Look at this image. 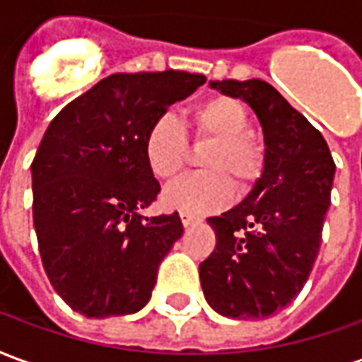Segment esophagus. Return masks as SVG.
Wrapping results in <instances>:
<instances>
[{"label": "esophagus", "instance_id": "esophagus-1", "mask_svg": "<svg viewBox=\"0 0 362 362\" xmlns=\"http://www.w3.org/2000/svg\"><path fill=\"white\" fill-rule=\"evenodd\" d=\"M180 219H182V225L184 227H189V225H196L197 219L194 217V215H189V213L186 211H180Z\"/></svg>", "mask_w": 362, "mask_h": 362}]
</instances>
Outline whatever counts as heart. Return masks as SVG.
<instances>
[{"mask_svg": "<svg viewBox=\"0 0 362 362\" xmlns=\"http://www.w3.org/2000/svg\"><path fill=\"white\" fill-rule=\"evenodd\" d=\"M196 139H209L211 147L202 157L205 173L189 174L163 194L168 209L189 215L221 211L238 189H248L264 168V149L250 134V114L235 96H213L192 112ZM143 153L147 166L158 180L170 182L188 160V137L180 122L163 114L147 129Z\"/></svg>", "mask_w": 362, "mask_h": 362, "instance_id": "1", "label": "heart"}]
</instances>
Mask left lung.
Wrapping results in <instances>:
<instances>
[{"label":"left lung","instance_id":"1","mask_svg":"<svg viewBox=\"0 0 362 362\" xmlns=\"http://www.w3.org/2000/svg\"><path fill=\"white\" fill-rule=\"evenodd\" d=\"M243 98L264 129V170L233 209L209 217L217 236L202 262L205 300L227 318L262 320L285 308L318 258L335 163L326 139L303 114L259 79L211 81Z\"/></svg>","mask_w":362,"mask_h":362}]
</instances>
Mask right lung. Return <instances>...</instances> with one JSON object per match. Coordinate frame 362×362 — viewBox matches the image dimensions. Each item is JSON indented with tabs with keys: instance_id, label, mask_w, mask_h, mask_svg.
<instances>
[{
	"instance_id": "obj_1",
	"label": "right lung",
	"mask_w": 362,
	"mask_h": 362,
	"mask_svg": "<svg viewBox=\"0 0 362 362\" xmlns=\"http://www.w3.org/2000/svg\"><path fill=\"white\" fill-rule=\"evenodd\" d=\"M204 83L174 69L108 75L46 129L30 165L38 250L52 287L83 316H126L149 303L184 227L178 211L139 215L160 192L143 141L170 104Z\"/></svg>"
}]
</instances>
